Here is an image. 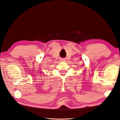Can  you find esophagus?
Instances as JSON below:
<instances>
[{
  "instance_id": "obj_1",
  "label": "esophagus",
  "mask_w": 120,
  "mask_h": 120,
  "mask_svg": "<svg viewBox=\"0 0 120 120\" xmlns=\"http://www.w3.org/2000/svg\"><path fill=\"white\" fill-rule=\"evenodd\" d=\"M63 60V61H64V60H65V59H63V60Z\"/></svg>"
}]
</instances>
